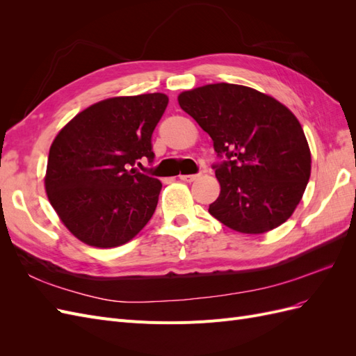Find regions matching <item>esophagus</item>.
Returning <instances> with one entry per match:
<instances>
[{"label":"esophagus","instance_id":"obj_1","mask_svg":"<svg viewBox=\"0 0 356 356\" xmlns=\"http://www.w3.org/2000/svg\"><path fill=\"white\" fill-rule=\"evenodd\" d=\"M200 177V174H195V175H179L181 181H186V182H193L196 181Z\"/></svg>","mask_w":356,"mask_h":356}]
</instances>
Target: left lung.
I'll list each match as a JSON object with an SVG mask.
<instances>
[{"label":"left lung","mask_w":356,"mask_h":356,"mask_svg":"<svg viewBox=\"0 0 356 356\" xmlns=\"http://www.w3.org/2000/svg\"><path fill=\"white\" fill-rule=\"evenodd\" d=\"M178 104L213 141L220 196L209 213L229 229L263 234L284 224L310 178L312 157L297 117L272 96L215 83L178 95Z\"/></svg>","instance_id":"1"}]
</instances>
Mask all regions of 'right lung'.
<instances>
[{"label":"right lung","mask_w":356,"mask_h":356,"mask_svg":"<svg viewBox=\"0 0 356 356\" xmlns=\"http://www.w3.org/2000/svg\"><path fill=\"white\" fill-rule=\"evenodd\" d=\"M168 102L165 93L104 99L79 113L53 139L47 197L83 243L120 246L153 217L161 182L131 166L143 157L153 160L152 135Z\"/></svg>","instance_id":"obj_1"}]
</instances>
